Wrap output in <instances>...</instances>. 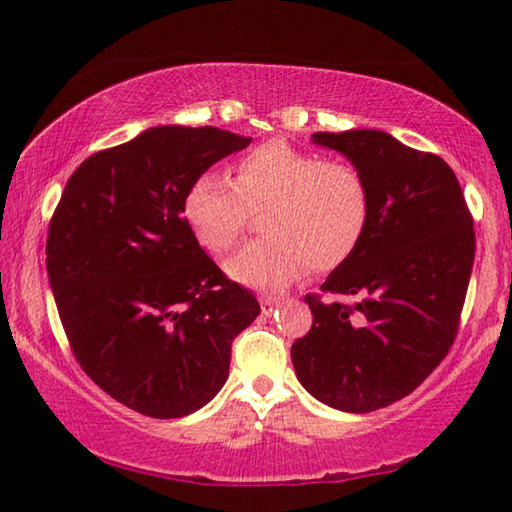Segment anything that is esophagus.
I'll list each match as a JSON object with an SVG mask.
<instances>
[{"instance_id": "34e87169", "label": "esophagus", "mask_w": 512, "mask_h": 512, "mask_svg": "<svg viewBox=\"0 0 512 512\" xmlns=\"http://www.w3.org/2000/svg\"><path fill=\"white\" fill-rule=\"evenodd\" d=\"M259 305H262L264 315H271V312L276 310L278 305H280V299H278V296H269V294H266V296H259Z\"/></svg>"}]
</instances>
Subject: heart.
<instances>
[{
	"mask_svg": "<svg viewBox=\"0 0 512 512\" xmlns=\"http://www.w3.org/2000/svg\"><path fill=\"white\" fill-rule=\"evenodd\" d=\"M266 236L227 259L225 271L248 287L280 289L315 271H335L361 248L370 230L372 195L363 172L347 160L322 158L287 140H266L236 160L234 179L204 170L183 195V220L213 257L234 248L261 213Z\"/></svg>",
	"mask_w": 512,
	"mask_h": 512,
	"instance_id": "obj_1",
	"label": "heart"
}]
</instances>
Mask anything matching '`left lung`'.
<instances>
[{"instance_id":"1","label":"left lung","mask_w":512,"mask_h":512,"mask_svg":"<svg viewBox=\"0 0 512 512\" xmlns=\"http://www.w3.org/2000/svg\"><path fill=\"white\" fill-rule=\"evenodd\" d=\"M368 179L370 230L308 294L312 326L294 340L305 391L333 409L368 414L402 400L451 352L476 255L474 218L444 158L384 131L315 133Z\"/></svg>"}]
</instances>
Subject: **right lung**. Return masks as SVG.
Listing matches in <instances>:
<instances>
[{
    "mask_svg": "<svg viewBox=\"0 0 512 512\" xmlns=\"http://www.w3.org/2000/svg\"><path fill=\"white\" fill-rule=\"evenodd\" d=\"M213 126H156L89 156L68 179L45 243L75 361L137 414L181 418L230 375L259 303L218 269L183 220L197 174L246 149Z\"/></svg>",
    "mask_w": 512,
    "mask_h": 512,
    "instance_id": "obj_1",
    "label": "right lung"
}]
</instances>
